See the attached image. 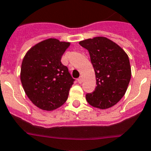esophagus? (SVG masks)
Returning <instances> with one entry per match:
<instances>
[{"label":"esophagus","instance_id":"esophagus-1","mask_svg":"<svg viewBox=\"0 0 151 151\" xmlns=\"http://www.w3.org/2000/svg\"><path fill=\"white\" fill-rule=\"evenodd\" d=\"M83 77H82V76H80L79 78H78V83H83Z\"/></svg>","mask_w":151,"mask_h":151}]
</instances>
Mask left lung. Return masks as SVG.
Returning a JSON list of instances; mask_svg holds the SVG:
<instances>
[{"label":"left lung","mask_w":151,"mask_h":151,"mask_svg":"<svg viewBox=\"0 0 151 151\" xmlns=\"http://www.w3.org/2000/svg\"><path fill=\"white\" fill-rule=\"evenodd\" d=\"M79 45L89 51L96 78L95 90L86 95L87 102L99 109L113 106L123 98L131 78L127 55L104 37L84 40Z\"/></svg>","instance_id":"1"}]
</instances>
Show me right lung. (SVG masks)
<instances>
[{
  "label": "right lung",
  "mask_w": 151,
  "mask_h": 151,
  "mask_svg": "<svg viewBox=\"0 0 151 151\" xmlns=\"http://www.w3.org/2000/svg\"><path fill=\"white\" fill-rule=\"evenodd\" d=\"M69 45L49 38L32 47L24 58L21 69L24 90L40 109L53 110L68 99L75 79L61 58Z\"/></svg>",
  "instance_id": "right-lung-1"
}]
</instances>
